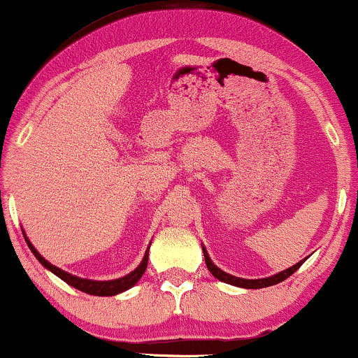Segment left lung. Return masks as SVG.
Returning a JSON list of instances; mask_svg holds the SVG:
<instances>
[{
  "instance_id": "1",
  "label": "left lung",
  "mask_w": 358,
  "mask_h": 358,
  "mask_svg": "<svg viewBox=\"0 0 358 358\" xmlns=\"http://www.w3.org/2000/svg\"><path fill=\"white\" fill-rule=\"evenodd\" d=\"M202 249H203V256H205V264H207L208 271L212 272V275L215 278H218V280H222V282H227V283H229V285H236V287H243V288H264V287L275 285V283H280L282 280H285V278L290 277L292 273H295L298 268L301 267V264L305 262V259H303V261L295 264V266L290 267V268H287V271L277 273V275H272V277H267V278H257V280H248V278L233 277L227 272L220 271V268L215 266L212 261H210L208 254H207V251H205L203 246H202Z\"/></svg>"
}]
</instances>
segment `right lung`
Instances as JSON below:
<instances>
[{"instance_id":"obj_1","label":"right lung","mask_w":358,"mask_h":358,"mask_svg":"<svg viewBox=\"0 0 358 358\" xmlns=\"http://www.w3.org/2000/svg\"><path fill=\"white\" fill-rule=\"evenodd\" d=\"M24 238H26V236H24ZM26 241H27V246L31 248V251L34 252V256L38 259V262H41L43 267H47L48 271H52L53 273H55V275L60 277L63 282H66L68 285H71V287L78 288V290L90 293V295H96V296H112V295H117V293H120V292L129 290V288L134 287L135 283L140 280L141 275H143L145 271H146V266H148V251H150V249H146L143 261H141L140 266L136 267L134 272H130L129 275L117 278V280H109V282L86 280V278L75 277V275H71V273L62 271V268L52 266L50 262L45 261V259H43L41 254L36 251V248H34L32 244L29 243V239H26Z\"/></svg>"}]
</instances>
